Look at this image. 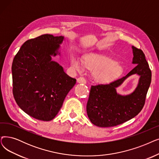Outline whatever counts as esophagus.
Listing matches in <instances>:
<instances>
[{
  "instance_id": "esophagus-1",
  "label": "esophagus",
  "mask_w": 159,
  "mask_h": 159,
  "mask_svg": "<svg viewBox=\"0 0 159 159\" xmlns=\"http://www.w3.org/2000/svg\"><path fill=\"white\" fill-rule=\"evenodd\" d=\"M77 82L78 83H82V84H86V80L83 77H80L77 79Z\"/></svg>"
}]
</instances>
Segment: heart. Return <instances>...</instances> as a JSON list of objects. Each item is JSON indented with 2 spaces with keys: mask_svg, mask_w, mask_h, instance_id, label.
<instances>
[{
  "mask_svg": "<svg viewBox=\"0 0 159 159\" xmlns=\"http://www.w3.org/2000/svg\"><path fill=\"white\" fill-rule=\"evenodd\" d=\"M71 66L73 70L79 73L83 72L85 68L95 71V77L99 81H107L119 75L121 72L116 60L95 53L87 55L84 60L73 56L71 58Z\"/></svg>",
  "mask_w": 159,
  "mask_h": 159,
  "instance_id": "1",
  "label": "heart"
}]
</instances>
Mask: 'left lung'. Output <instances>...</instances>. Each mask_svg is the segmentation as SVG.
I'll use <instances>...</instances> for the list:
<instances>
[{
    "label": "left lung",
    "mask_w": 159,
    "mask_h": 159,
    "mask_svg": "<svg viewBox=\"0 0 159 159\" xmlns=\"http://www.w3.org/2000/svg\"><path fill=\"white\" fill-rule=\"evenodd\" d=\"M132 49V64L137 66L126 76L108 84L91 86L86 111L89 120L96 126L114 127L129 121L139 114L145 104L151 82V71L143 51L134 46ZM134 74L140 77L135 90L128 95L117 93L116 88Z\"/></svg>",
    "instance_id": "1"
}]
</instances>
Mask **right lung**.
I'll list each match as a JSON object with an SVG mask.
<instances>
[{
	"mask_svg": "<svg viewBox=\"0 0 159 159\" xmlns=\"http://www.w3.org/2000/svg\"><path fill=\"white\" fill-rule=\"evenodd\" d=\"M64 36L43 34L25 42L13 60V93L18 106L32 118L51 121L76 84L52 60L60 55Z\"/></svg>",
	"mask_w": 159,
	"mask_h": 159,
	"instance_id": "1",
	"label": "right lung"
}]
</instances>
